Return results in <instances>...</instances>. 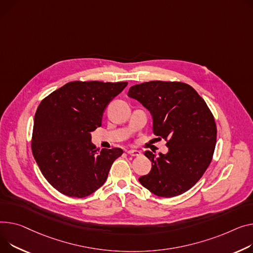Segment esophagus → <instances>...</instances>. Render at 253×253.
Segmentation results:
<instances>
[{"label": "esophagus", "instance_id": "esophagus-1", "mask_svg": "<svg viewBox=\"0 0 253 253\" xmlns=\"http://www.w3.org/2000/svg\"><path fill=\"white\" fill-rule=\"evenodd\" d=\"M127 154L131 157H139L141 155L140 151L136 150V149H129V150H127Z\"/></svg>", "mask_w": 253, "mask_h": 253}]
</instances>
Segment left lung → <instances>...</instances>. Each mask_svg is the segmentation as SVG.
Instances as JSON below:
<instances>
[{
	"label": "left lung",
	"mask_w": 253,
	"mask_h": 253,
	"mask_svg": "<svg viewBox=\"0 0 253 253\" xmlns=\"http://www.w3.org/2000/svg\"><path fill=\"white\" fill-rule=\"evenodd\" d=\"M128 96L150 112L155 135L169 148L159 157L145 151L153 164L139 182L160 197L186 192L207 171L216 142L215 121L205 99L189 84L160 80L131 86Z\"/></svg>",
	"instance_id": "left-lung-1"
}]
</instances>
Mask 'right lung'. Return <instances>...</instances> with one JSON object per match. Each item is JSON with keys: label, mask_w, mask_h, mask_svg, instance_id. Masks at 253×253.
<instances>
[{"label": "right lung", "mask_w": 253, "mask_h": 253, "mask_svg": "<svg viewBox=\"0 0 253 253\" xmlns=\"http://www.w3.org/2000/svg\"><path fill=\"white\" fill-rule=\"evenodd\" d=\"M128 82L71 81L45 96L33 122L31 150L43 177L64 195L86 197L106 182L121 148L99 151L90 133Z\"/></svg>", "instance_id": "right-lung-1"}]
</instances>
